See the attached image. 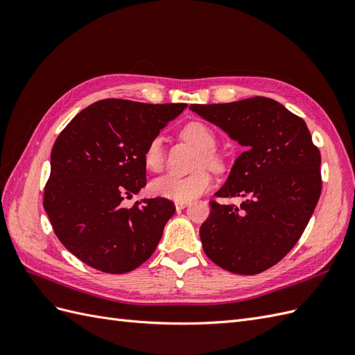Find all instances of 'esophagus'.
<instances>
[{
  "instance_id": "34e87169",
  "label": "esophagus",
  "mask_w": 355,
  "mask_h": 355,
  "mask_svg": "<svg viewBox=\"0 0 355 355\" xmlns=\"http://www.w3.org/2000/svg\"><path fill=\"white\" fill-rule=\"evenodd\" d=\"M188 201H175V206H176V210H182V209H185L187 206H188Z\"/></svg>"
}]
</instances>
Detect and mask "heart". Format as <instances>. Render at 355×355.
I'll use <instances>...</instances> for the list:
<instances>
[{
	"mask_svg": "<svg viewBox=\"0 0 355 355\" xmlns=\"http://www.w3.org/2000/svg\"><path fill=\"white\" fill-rule=\"evenodd\" d=\"M180 136L185 139L187 142L194 145L200 149V154L197 155L196 167L200 168L188 176H175L167 175L154 180L151 184L153 194L175 200V201H189L201 196L204 191H207L211 187V176L206 168L201 167H210V168H220L222 167V158L219 154L214 151L218 145V139L211 127L206 123L201 121H191L182 127ZM144 164L148 170L158 173L163 170L164 166V149L163 141L161 137L155 136L149 141L142 153Z\"/></svg>",
	"mask_w": 355,
	"mask_h": 355,
	"instance_id": "obj_1",
	"label": "heart"
}]
</instances>
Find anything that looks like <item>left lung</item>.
Listing matches in <instances>:
<instances>
[{"mask_svg":"<svg viewBox=\"0 0 355 355\" xmlns=\"http://www.w3.org/2000/svg\"><path fill=\"white\" fill-rule=\"evenodd\" d=\"M245 146L200 228L202 249L220 268L253 275L280 262L304 234L318 202L321 155L302 118L274 99L191 105Z\"/></svg>","mask_w":355,"mask_h":355,"instance_id":"obj_1","label":"left lung"}]
</instances>
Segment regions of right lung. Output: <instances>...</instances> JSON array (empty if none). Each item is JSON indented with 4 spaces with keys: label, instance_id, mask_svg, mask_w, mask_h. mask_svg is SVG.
<instances>
[{
    "label": "right lung",
    "instance_id": "obj_1",
    "mask_svg": "<svg viewBox=\"0 0 355 355\" xmlns=\"http://www.w3.org/2000/svg\"><path fill=\"white\" fill-rule=\"evenodd\" d=\"M187 103L94 102L75 115L51 149L44 206L60 243L108 274L136 270L155 250L176 207L155 197L125 209L146 185L142 153Z\"/></svg>",
    "mask_w": 355,
    "mask_h": 355
}]
</instances>
